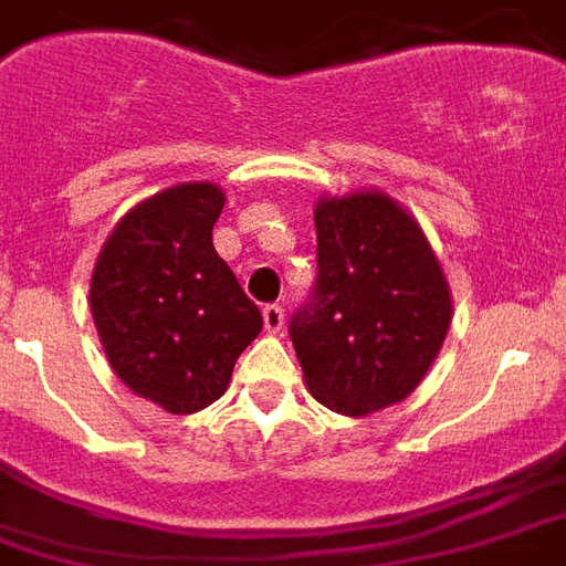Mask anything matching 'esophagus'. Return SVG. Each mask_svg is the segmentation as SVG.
Masks as SVG:
<instances>
[{
	"label": "esophagus",
	"mask_w": 566,
	"mask_h": 566,
	"mask_svg": "<svg viewBox=\"0 0 566 566\" xmlns=\"http://www.w3.org/2000/svg\"><path fill=\"white\" fill-rule=\"evenodd\" d=\"M264 326H266V332H282L284 308L279 305V302H273V305H266L264 308Z\"/></svg>",
	"instance_id": "obj_1"
}]
</instances>
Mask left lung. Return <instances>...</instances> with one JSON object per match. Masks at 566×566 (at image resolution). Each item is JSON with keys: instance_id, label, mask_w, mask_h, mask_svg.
Wrapping results in <instances>:
<instances>
[{"instance_id": "1", "label": "left lung", "mask_w": 566, "mask_h": 566, "mask_svg": "<svg viewBox=\"0 0 566 566\" xmlns=\"http://www.w3.org/2000/svg\"><path fill=\"white\" fill-rule=\"evenodd\" d=\"M317 282L291 321L305 386L365 418L409 398L451 326V291L409 210L379 189L321 198Z\"/></svg>"}]
</instances>
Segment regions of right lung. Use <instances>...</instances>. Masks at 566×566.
Here are the masks:
<instances>
[{
    "instance_id": "right-lung-1",
    "label": "right lung",
    "mask_w": 566,
    "mask_h": 566,
    "mask_svg": "<svg viewBox=\"0 0 566 566\" xmlns=\"http://www.w3.org/2000/svg\"><path fill=\"white\" fill-rule=\"evenodd\" d=\"M216 184H178L112 228L92 273V317L124 386L171 416L226 395L264 317L216 254Z\"/></svg>"
}]
</instances>
